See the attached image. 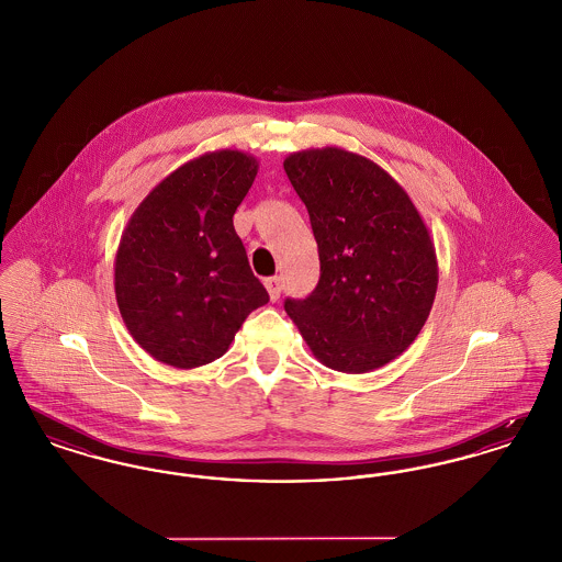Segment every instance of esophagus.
<instances>
[{
  "label": "esophagus",
  "mask_w": 562,
  "mask_h": 562,
  "mask_svg": "<svg viewBox=\"0 0 562 562\" xmlns=\"http://www.w3.org/2000/svg\"><path fill=\"white\" fill-rule=\"evenodd\" d=\"M266 289H268L269 299H271V301H278L280 293H282V280H280L278 276L268 278V280H266Z\"/></svg>",
  "instance_id": "obj_1"
}]
</instances>
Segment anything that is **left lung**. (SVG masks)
<instances>
[{"label":"left lung","instance_id":"8db88e82","mask_svg":"<svg viewBox=\"0 0 562 562\" xmlns=\"http://www.w3.org/2000/svg\"><path fill=\"white\" fill-rule=\"evenodd\" d=\"M284 170L303 200L321 280L284 310L314 358L339 373H371L398 358L428 321L438 289L436 248L401 183L341 147L301 149Z\"/></svg>","mask_w":562,"mask_h":562}]
</instances>
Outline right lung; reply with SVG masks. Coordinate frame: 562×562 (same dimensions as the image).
Segmentation results:
<instances>
[{"instance_id": "add662e5", "label": "right lung", "mask_w": 562, "mask_h": 562, "mask_svg": "<svg viewBox=\"0 0 562 562\" xmlns=\"http://www.w3.org/2000/svg\"><path fill=\"white\" fill-rule=\"evenodd\" d=\"M257 170L240 149L202 154L164 177L128 218L115 299L134 341L158 362L183 371L213 362L268 303L234 229Z\"/></svg>"}]
</instances>
